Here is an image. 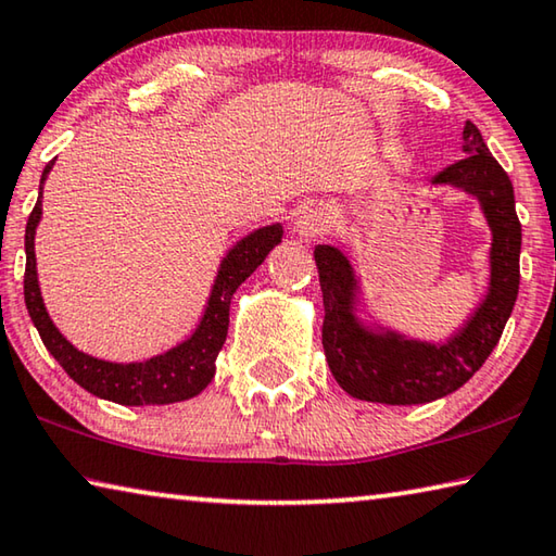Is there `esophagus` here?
I'll use <instances>...</instances> for the list:
<instances>
[{
  "instance_id": "34e87169",
  "label": "esophagus",
  "mask_w": 556,
  "mask_h": 556,
  "mask_svg": "<svg viewBox=\"0 0 556 556\" xmlns=\"http://www.w3.org/2000/svg\"><path fill=\"white\" fill-rule=\"evenodd\" d=\"M328 228V213L321 205H312V208H304L294 220V232L299 238H316V235H324Z\"/></svg>"
}]
</instances>
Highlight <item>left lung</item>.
<instances>
[{"instance_id":"8db88e82","label":"left lung","mask_w":556,"mask_h":556,"mask_svg":"<svg viewBox=\"0 0 556 556\" xmlns=\"http://www.w3.org/2000/svg\"><path fill=\"white\" fill-rule=\"evenodd\" d=\"M466 159L431 178L476 195L491 228V281L476 312L444 343L414 341L357 318L361 281L341 250L316 244L314 257L324 291V353L336 382L351 397L380 404H427L456 392L488 361L503 336L520 289L522 228L513 184L488 152L473 122L464 127Z\"/></svg>"}]
</instances>
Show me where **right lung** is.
<instances>
[{
    "label": "right lung",
    "instance_id": "obj_1",
    "mask_svg": "<svg viewBox=\"0 0 556 556\" xmlns=\"http://www.w3.org/2000/svg\"><path fill=\"white\" fill-rule=\"evenodd\" d=\"M55 162V159H53ZM53 162L46 164L39 186V201L26 223V271H24V301L29 316L39 331L41 341L61 368L80 384L83 390L96 394L100 400H110L125 407H144V404H172L191 400L208 388L215 375V357L228 336L230 324V299L238 287L255 271L269 250L281 242V225H265L255 232L244 235L235 242L223 257L218 275H215L208 304L201 316L195 331L184 343L174 345L172 351L149 357L144 363H110L92 357L75 348L68 338L55 328L49 312L43 306L39 275H36V252L34 235L41 220V195L43 181L49 178Z\"/></svg>",
    "mask_w": 556,
    "mask_h": 556
}]
</instances>
